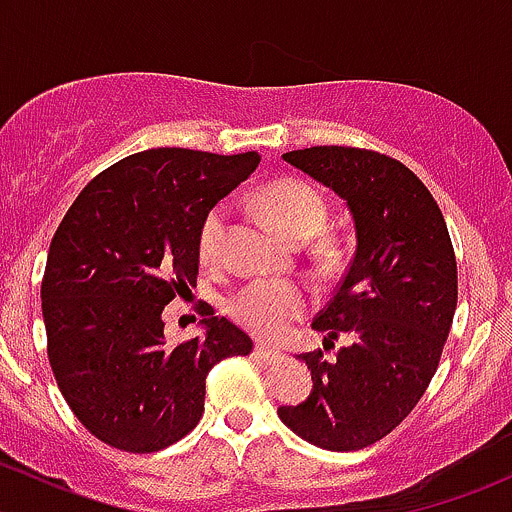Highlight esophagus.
<instances>
[{
    "label": "esophagus",
    "mask_w": 512,
    "mask_h": 512,
    "mask_svg": "<svg viewBox=\"0 0 512 512\" xmlns=\"http://www.w3.org/2000/svg\"><path fill=\"white\" fill-rule=\"evenodd\" d=\"M255 356L257 359H262V361H267V364H272V361H277L280 359V352H277L275 347H270V344H265V342H257L255 344Z\"/></svg>",
    "instance_id": "esophagus-1"
}]
</instances>
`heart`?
Segmentation results:
<instances>
[{"mask_svg":"<svg viewBox=\"0 0 512 512\" xmlns=\"http://www.w3.org/2000/svg\"><path fill=\"white\" fill-rule=\"evenodd\" d=\"M262 213L292 242H307L327 223V203L309 183L297 178H280L257 193ZM225 235V208L210 210L200 225L198 247L205 260L220 252ZM307 309V294L292 282L257 280L232 297L230 312L242 327L260 337H280L294 319Z\"/></svg>","mask_w":512,"mask_h":512,"instance_id":"b5f03b06","label":"heart"}]
</instances>
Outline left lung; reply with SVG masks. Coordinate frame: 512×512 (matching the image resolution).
<instances>
[{"label": "left lung", "instance_id": "8db88e82", "mask_svg": "<svg viewBox=\"0 0 512 512\" xmlns=\"http://www.w3.org/2000/svg\"><path fill=\"white\" fill-rule=\"evenodd\" d=\"M347 203L354 257L312 327L349 344L299 354L312 391L282 423L324 451H359L394 431L436 374L456 312V255L426 185L399 160L344 146L282 156Z\"/></svg>", "mask_w": 512, "mask_h": 512}]
</instances>
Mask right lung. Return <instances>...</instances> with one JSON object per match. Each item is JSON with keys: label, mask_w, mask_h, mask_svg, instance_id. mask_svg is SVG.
Wrapping results in <instances>:
<instances>
[{"label": "right lung", "mask_w": 512, "mask_h": 512, "mask_svg": "<svg viewBox=\"0 0 512 512\" xmlns=\"http://www.w3.org/2000/svg\"><path fill=\"white\" fill-rule=\"evenodd\" d=\"M257 153L151 148L96 175L61 220L41 282L49 361L66 404L103 443L153 453L198 426L208 371L252 339L203 309V334L170 347L163 307L195 285L205 215Z\"/></svg>", "instance_id": "right-lung-1"}]
</instances>
